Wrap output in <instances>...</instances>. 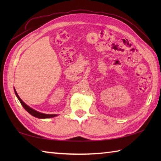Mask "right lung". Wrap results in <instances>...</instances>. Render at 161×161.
I'll list each match as a JSON object with an SVG mask.
<instances>
[{
    "mask_svg": "<svg viewBox=\"0 0 161 161\" xmlns=\"http://www.w3.org/2000/svg\"><path fill=\"white\" fill-rule=\"evenodd\" d=\"M14 92H15V94L16 95L17 98L19 99V102H20V104H21V105L23 107V108L25 109V110L28 111L30 114H31L32 115L35 116V117L37 118H41V119H43V118H53V117H55V116H57V115H53V114H42V113H40V112H38L36 111V110H35V109H33L32 108H30L29 106L27 105L25 102H23V100H21V99L20 98V97L19 96V95L17 94L16 91L15 90V88H14Z\"/></svg>",
    "mask_w": 161,
    "mask_h": 161,
    "instance_id": "add662e5",
    "label": "right lung"
}]
</instances>
